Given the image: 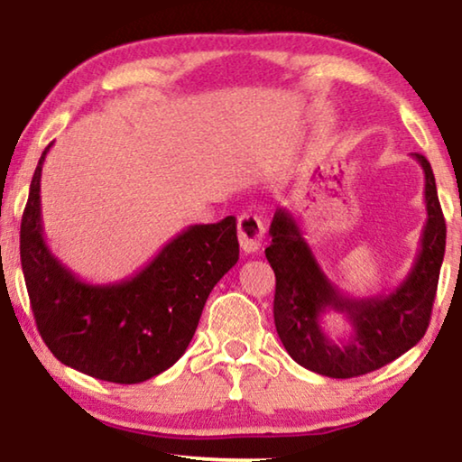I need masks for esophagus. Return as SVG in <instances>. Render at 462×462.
Here are the masks:
<instances>
[{
    "label": "esophagus",
    "instance_id": "1",
    "mask_svg": "<svg viewBox=\"0 0 462 462\" xmlns=\"http://www.w3.org/2000/svg\"><path fill=\"white\" fill-rule=\"evenodd\" d=\"M237 237H239V245H242L245 254H252V252L261 250L263 239H264L263 220L254 217V214H244V217H239Z\"/></svg>",
    "mask_w": 462,
    "mask_h": 462
}]
</instances>
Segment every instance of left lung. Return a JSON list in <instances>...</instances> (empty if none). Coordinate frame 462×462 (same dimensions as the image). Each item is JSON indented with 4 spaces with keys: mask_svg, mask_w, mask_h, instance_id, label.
Instances as JSON below:
<instances>
[{
    "mask_svg": "<svg viewBox=\"0 0 462 462\" xmlns=\"http://www.w3.org/2000/svg\"><path fill=\"white\" fill-rule=\"evenodd\" d=\"M425 174L427 220L419 254L400 286L389 294L353 299L328 280L296 218L275 212L264 256L275 271L273 318L280 340L302 368L330 378H353L383 368L425 337L446 252V220L431 163L412 153ZM343 312L350 332L330 339L320 326L326 312Z\"/></svg>",
    "mask_w": 462,
    "mask_h": 462,
    "instance_id": "8db88e82",
    "label": "left lung"
}]
</instances>
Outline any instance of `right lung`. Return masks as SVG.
<instances>
[{
    "instance_id": "obj_1",
    "label": "right lung",
    "mask_w": 462,
    "mask_h": 462,
    "mask_svg": "<svg viewBox=\"0 0 462 462\" xmlns=\"http://www.w3.org/2000/svg\"><path fill=\"white\" fill-rule=\"evenodd\" d=\"M37 163L21 223V263L37 330L73 370L117 384L149 381L179 362L220 277L239 258L236 217L191 225L153 261L116 283H88L48 248Z\"/></svg>"
}]
</instances>
